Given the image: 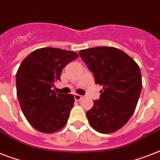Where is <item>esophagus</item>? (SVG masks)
<instances>
[{
    "label": "esophagus",
    "mask_w": 160,
    "mask_h": 160,
    "mask_svg": "<svg viewBox=\"0 0 160 160\" xmlns=\"http://www.w3.org/2000/svg\"><path fill=\"white\" fill-rule=\"evenodd\" d=\"M82 98H83V95H77V94H75V100H76V101H79V100H81Z\"/></svg>",
    "instance_id": "obj_1"
}]
</instances>
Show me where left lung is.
I'll return each instance as SVG.
<instances>
[{"label":"left lung","instance_id":"obj_1","mask_svg":"<svg viewBox=\"0 0 160 160\" xmlns=\"http://www.w3.org/2000/svg\"><path fill=\"white\" fill-rule=\"evenodd\" d=\"M80 56L102 85L100 99L86 112L93 129L113 133L133 115L142 90L141 72L130 56L119 49L99 46L80 51Z\"/></svg>","mask_w":160,"mask_h":160}]
</instances>
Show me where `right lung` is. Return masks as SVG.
<instances>
[{
  "label": "right lung",
  "mask_w": 160,
  "mask_h": 160,
  "mask_svg": "<svg viewBox=\"0 0 160 160\" xmlns=\"http://www.w3.org/2000/svg\"><path fill=\"white\" fill-rule=\"evenodd\" d=\"M78 56L74 51L45 47L21 62L16 78L17 98L26 119L38 131L51 134L67 123L74 95L55 93L52 87L64 67Z\"/></svg>",
  "instance_id": "right-lung-1"
}]
</instances>
